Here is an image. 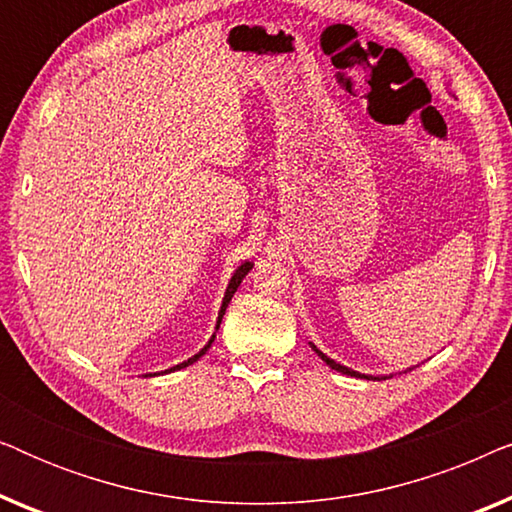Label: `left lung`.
Returning a JSON list of instances; mask_svg holds the SVG:
<instances>
[{
	"instance_id": "obj_1",
	"label": "left lung",
	"mask_w": 512,
	"mask_h": 512,
	"mask_svg": "<svg viewBox=\"0 0 512 512\" xmlns=\"http://www.w3.org/2000/svg\"><path fill=\"white\" fill-rule=\"evenodd\" d=\"M310 347L314 349V354H317L319 359L324 361L328 368L338 370V373H342V375H352V377H366V380H387V377H391V375H366V373H359V370H352V368L342 366V363H338V361H335V359H331V356H326L324 352H321V349H317V345H312V342H310ZM410 370H412V368H410Z\"/></svg>"
}]
</instances>
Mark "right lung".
Here are the masks:
<instances>
[{"instance_id": "right-lung-1", "label": "right lung", "mask_w": 512, "mask_h": 512, "mask_svg": "<svg viewBox=\"0 0 512 512\" xmlns=\"http://www.w3.org/2000/svg\"><path fill=\"white\" fill-rule=\"evenodd\" d=\"M254 268V261H244V263H240L235 268V272H233V277H230V282H228V286H226V293H223V300H221V307H219V317H216V328H214V335L212 338H209V342L205 347L200 349L198 354H193L191 359L188 361H184V363H177V366H172V368H167L165 373H174V370H181V368H186V366H191V363H195L200 359V356H205L207 354V349L212 347V342H214V338H216V331H219V326H221V319H223V314H226V307H228V303H230V298L235 296V291H237V286L242 284V279L249 275V270ZM151 375V373H149ZM153 375H160V373H153ZM151 375V377H153Z\"/></svg>"}]
</instances>
